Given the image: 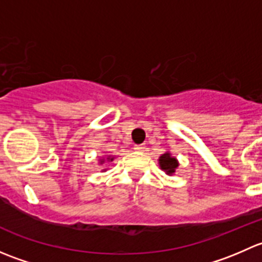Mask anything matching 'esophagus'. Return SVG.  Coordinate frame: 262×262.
Returning <instances> with one entry per match:
<instances>
[{
    "instance_id": "34e87169",
    "label": "esophagus",
    "mask_w": 262,
    "mask_h": 262,
    "mask_svg": "<svg viewBox=\"0 0 262 262\" xmlns=\"http://www.w3.org/2000/svg\"><path fill=\"white\" fill-rule=\"evenodd\" d=\"M134 150H137V152H143L144 149H146V147H144V144H136V146L133 147Z\"/></svg>"
}]
</instances>
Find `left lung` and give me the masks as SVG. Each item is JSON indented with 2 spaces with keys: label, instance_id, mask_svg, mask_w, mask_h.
<instances>
[{
  "label": "left lung",
  "instance_id": "left-lung-1",
  "mask_svg": "<svg viewBox=\"0 0 262 262\" xmlns=\"http://www.w3.org/2000/svg\"><path fill=\"white\" fill-rule=\"evenodd\" d=\"M158 163H160V167L165 171L167 175H173L176 171V168L179 167V162L175 157L171 156V153L166 152L158 158Z\"/></svg>",
  "mask_w": 262,
  "mask_h": 262
}]
</instances>
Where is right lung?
I'll list each match as a JSON object with an SVG mask.
<instances>
[{"label": "right lung", "mask_w": 262, "mask_h": 262, "mask_svg": "<svg viewBox=\"0 0 262 262\" xmlns=\"http://www.w3.org/2000/svg\"><path fill=\"white\" fill-rule=\"evenodd\" d=\"M106 160H107V161H110V162H112V161L114 160V157H110V156H109V157H107ZM104 162H105V160H104V158H102V160H100V163H104Z\"/></svg>", "instance_id": "right-lung-1"}]
</instances>
